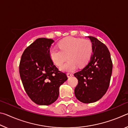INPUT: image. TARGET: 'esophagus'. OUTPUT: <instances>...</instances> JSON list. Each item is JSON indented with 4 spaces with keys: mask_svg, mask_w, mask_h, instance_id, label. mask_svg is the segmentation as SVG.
Wrapping results in <instances>:
<instances>
[{
    "mask_svg": "<svg viewBox=\"0 0 128 128\" xmlns=\"http://www.w3.org/2000/svg\"><path fill=\"white\" fill-rule=\"evenodd\" d=\"M66 75H67V77H70L73 76V74H72V73H67Z\"/></svg>",
    "mask_w": 128,
    "mask_h": 128,
    "instance_id": "1",
    "label": "esophagus"
}]
</instances>
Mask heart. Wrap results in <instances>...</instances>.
<instances>
[{
	"instance_id": "b5f03b06",
	"label": "heart",
	"mask_w": 128,
	"mask_h": 128,
	"mask_svg": "<svg viewBox=\"0 0 128 128\" xmlns=\"http://www.w3.org/2000/svg\"><path fill=\"white\" fill-rule=\"evenodd\" d=\"M59 49L55 47L49 51L51 61L56 66H61L67 58L68 60L61 66L62 71L72 72L77 68L85 66L89 62L92 54V44L89 40L69 36L58 43Z\"/></svg>"
}]
</instances>
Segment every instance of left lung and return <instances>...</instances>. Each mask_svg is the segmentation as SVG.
Masks as SVG:
<instances>
[{
    "mask_svg": "<svg viewBox=\"0 0 128 128\" xmlns=\"http://www.w3.org/2000/svg\"><path fill=\"white\" fill-rule=\"evenodd\" d=\"M88 37L92 43L93 54L85 68L74 74L78 81L74 89L75 96L84 103L95 102L106 94L113 66L107 46L94 36Z\"/></svg>",
    "mask_w": 128,
    "mask_h": 128,
    "instance_id": "left-lung-1",
    "label": "left lung"
}]
</instances>
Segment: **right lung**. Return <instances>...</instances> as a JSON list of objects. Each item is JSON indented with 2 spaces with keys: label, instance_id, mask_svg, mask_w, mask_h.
<instances>
[{
  "label": "right lung",
  "instance_id": "obj_1",
  "mask_svg": "<svg viewBox=\"0 0 128 128\" xmlns=\"http://www.w3.org/2000/svg\"><path fill=\"white\" fill-rule=\"evenodd\" d=\"M54 40L38 38L21 56L19 72L24 88L31 100L39 105H50L57 100L59 87L68 80L49 56Z\"/></svg>",
  "mask_w": 128,
  "mask_h": 128
}]
</instances>
